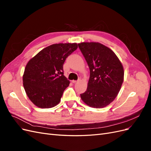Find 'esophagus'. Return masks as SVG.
I'll return each instance as SVG.
<instances>
[{"mask_svg":"<svg viewBox=\"0 0 151 151\" xmlns=\"http://www.w3.org/2000/svg\"><path fill=\"white\" fill-rule=\"evenodd\" d=\"M80 80H81V79H79L77 81H72V82L73 83H78V82H79Z\"/></svg>","mask_w":151,"mask_h":151,"instance_id":"34e87169","label":"esophagus"}]
</instances>
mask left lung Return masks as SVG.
I'll list each match as a JSON object with an SVG mask.
<instances>
[{"mask_svg":"<svg viewBox=\"0 0 151 151\" xmlns=\"http://www.w3.org/2000/svg\"><path fill=\"white\" fill-rule=\"evenodd\" d=\"M78 46L90 70L88 88L81 98L90 107L104 108L115 99L121 89L123 65L116 54L101 43L83 42Z\"/></svg>","mask_w":151,"mask_h":151,"instance_id":"obj_1","label":"left lung"}]
</instances>
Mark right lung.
Wrapping results in <instances>:
<instances>
[{"mask_svg":"<svg viewBox=\"0 0 151 151\" xmlns=\"http://www.w3.org/2000/svg\"><path fill=\"white\" fill-rule=\"evenodd\" d=\"M77 44H53L29 60L23 76V86L31 101L41 108L55 106L70 81L63 76L66 58L77 48Z\"/></svg>","mask_w":151,"mask_h":151,"instance_id":"1","label":"right lung"}]
</instances>
